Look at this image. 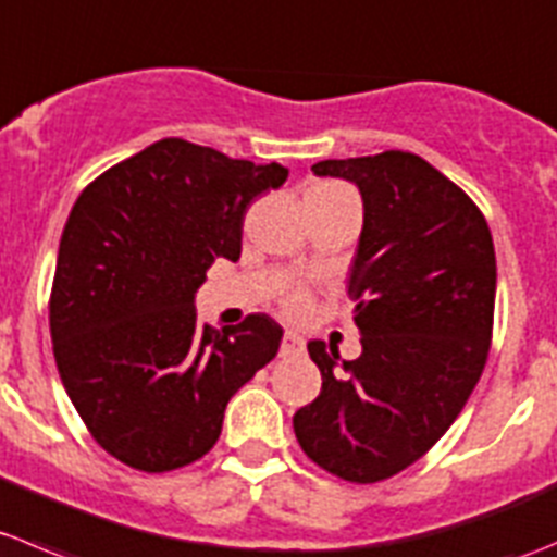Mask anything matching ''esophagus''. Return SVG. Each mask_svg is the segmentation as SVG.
Wrapping results in <instances>:
<instances>
[{
    "label": "esophagus",
    "instance_id": "1",
    "mask_svg": "<svg viewBox=\"0 0 557 557\" xmlns=\"http://www.w3.org/2000/svg\"><path fill=\"white\" fill-rule=\"evenodd\" d=\"M302 349H306V341H302L297 333H292V330H286L284 338H281V357L300 355Z\"/></svg>",
    "mask_w": 557,
    "mask_h": 557
}]
</instances>
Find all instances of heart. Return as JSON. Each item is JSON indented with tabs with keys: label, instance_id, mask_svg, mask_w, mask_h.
<instances>
[{
	"label": "heart",
	"instance_id": "1",
	"mask_svg": "<svg viewBox=\"0 0 557 557\" xmlns=\"http://www.w3.org/2000/svg\"><path fill=\"white\" fill-rule=\"evenodd\" d=\"M338 191H346L341 184H313L306 189V197H319V195H338ZM308 308V297L306 292H295V295L286 297V311L292 313V317H300V313H306Z\"/></svg>",
	"mask_w": 557,
	"mask_h": 557
}]
</instances>
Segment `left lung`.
<instances>
[{
    "mask_svg": "<svg viewBox=\"0 0 557 557\" xmlns=\"http://www.w3.org/2000/svg\"><path fill=\"white\" fill-rule=\"evenodd\" d=\"M317 175L362 195L349 295L362 355L311 341L322 393L295 411L302 453L346 482L371 484L422 458L463 411L487 362L495 249L482 211L409 151L324 159Z\"/></svg>",
    "mask_w": 557,
    "mask_h": 557,
    "instance_id": "8db88e82",
    "label": "left lung"
}]
</instances>
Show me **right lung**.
I'll return each instance as SVG.
<instances>
[{
  "label": "right lung",
  "instance_id": "right-lung-1",
  "mask_svg": "<svg viewBox=\"0 0 557 557\" xmlns=\"http://www.w3.org/2000/svg\"><path fill=\"white\" fill-rule=\"evenodd\" d=\"M289 170L164 137L94 178L70 211L51 289L59 376L94 442L146 473L200 460L230 398L276 357L268 313L197 322L213 260H238L246 208Z\"/></svg>",
  "mask_w": 557,
  "mask_h": 557
}]
</instances>
